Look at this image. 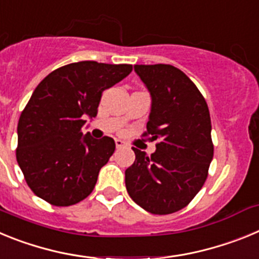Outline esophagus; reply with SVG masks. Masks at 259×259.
Wrapping results in <instances>:
<instances>
[{"instance_id":"esophagus-1","label":"esophagus","mask_w":259,"mask_h":259,"mask_svg":"<svg viewBox=\"0 0 259 259\" xmlns=\"http://www.w3.org/2000/svg\"><path fill=\"white\" fill-rule=\"evenodd\" d=\"M115 146L116 148H122V146H124V143L122 140H119V139H115Z\"/></svg>"}]
</instances>
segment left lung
I'll use <instances>...</instances> for the list:
<instances>
[{"instance_id": "obj_1", "label": "left lung", "mask_w": 259, "mask_h": 259, "mask_svg": "<svg viewBox=\"0 0 259 259\" xmlns=\"http://www.w3.org/2000/svg\"><path fill=\"white\" fill-rule=\"evenodd\" d=\"M152 97L146 132L158 140L153 154L132 148L134 164L125 170L130 197L146 211H179L202 188L214 146L209 107L198 88L171 65H135Z\"/></svg>"}]
</instances>
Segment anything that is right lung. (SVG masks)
Segmentation results:
<instances>
[{"mask_svg":"<svg viewBox=\"0 0 259 259\" xmlns=\"http://www.w3.org/2000/svg\"><path fill=\"white\" fill-rule=\"evenodd\" d=\"M131 71V65L81 61L57 68L36 87L18 122L17 161L37 197L70 206L92 193L115 143L81 128L97 115L105 89Z\"/></svg>","mask_w":259,"mask_h":259,"instance_id":"obj_1","label":"right lung"}]
</instances>
